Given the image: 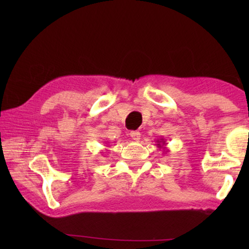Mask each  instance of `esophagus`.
Here are the masks:
<instances>
[{
  "mask_svg": "<svg viewBox=\"0 0 249 249\" xmlns=\"http://www.w3.org/2000/svg\"><path fill=\"white\" fill-rule=\"evenodd\" d=\"M130 137H132L133 141H136L138 142L141 140V133L138 132V130H133V132H130Z\"/></svg>",
  "mask_w": 249,
  "mask_h": 249,
  "instance_id": "1",
  "label": "esophagus"
}]
</instances>
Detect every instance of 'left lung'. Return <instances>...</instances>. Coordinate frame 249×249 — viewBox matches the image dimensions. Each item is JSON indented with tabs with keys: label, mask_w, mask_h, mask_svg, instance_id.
<instances>
[{
	"label": "left lung",
	"mask_w": 249,
	"mask_h": 249,
	"mask_svg": "<svg viewBox=\"0 0 249 249\" xmlns=\"http://www.w3.org/2000/svg\"><path fill=\"white\" fill-rule=\"evenodd\" d=\"M156 145H157V147H159V148H161L163 145H166V142L163 138H160V140H157V144Z\"/></svg>",
	"instance_id": "1"
}]
</instances>
